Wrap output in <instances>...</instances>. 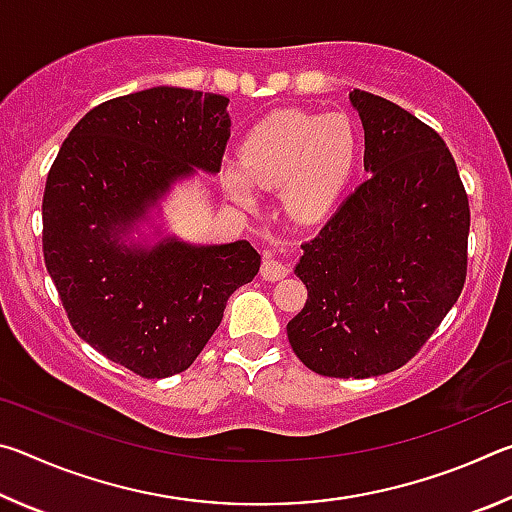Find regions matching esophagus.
I'll use <instances>...</instances> for the list:
<instances>
[{
    "label": "esophagus",
    "instance_id": "34e87169",
    "mask_svg": "<svg viewBox=\"0 0 512 512\" xmlns=\"http://www.w3.org/2000/svg\"><path fill=\"white\" fill-rule=\"evenodd\" d=\"M287 275H289V266L284 264V262H280V259H273V257L264 259V264H262V277H264V280L277 282V280H282V277H287Z\"/></svg>",
    "mask_w": 512,
    "mask_h": 512
}]
</instances>
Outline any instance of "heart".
I'll return each instance as SVG.
<instances>
[{
    "instance_id": "heart-1",
    "label": "heart",
    "mask_w": 512,
    "mask_h": 512,
    "mask_svg": "<svg viewBox=\"0 0 512 512\" xmlns=\"http://www.w3.org/2000/svg\"><path fill=\"white\" fill-rule=\"evenodd\" d=\"M357 128L345 115L282 110L250 128L239 167L221 169V187L241 207H255L257 187H282V205L296 221L323 216L357 162Z\"/></svg>"
}]
</instances>
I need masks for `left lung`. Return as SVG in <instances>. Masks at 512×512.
I'll list each match as a JSON object with an SVG mask.
<instances>
[{"label": "left lung", "mask_w": 512, "mask_h": 512, "mask_svg": "<svg viewBox=\"0 0 512 512\" xmlns=\"http://www.w3.org/2000/svg\"><path fill=\"white\" fill-rule=\"evenodd\" d=\"M350 101L370 178L302 244L296 273L309 296L287 334L309 370L366 379L411 361L461 296L470 203L431 126L377 94Z\"/></svg>", "instance_id": "left-lung-1"}]
</instances>
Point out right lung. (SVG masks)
Returning a JSON list of instances; mask_svg holds the SVG:
<instances>
[{"instance_id": "add662e5", "label": "right lung", "mask_w": 512, "mask_h": 512, "mask_svg": "<svg viewBox=\"0 0 512 512\" xmlns=\"http://www.w3.org/2000/svg\"><path fill=\"white\" fill-rule=\"evenodd\" d=\"M228 101L167 85L110 99L72 128L49 169L42 253L69 323L144 379L192 366L262 264L244 239L124 244L176 180L221 169Z\"/></svg>"}]
</instances>
